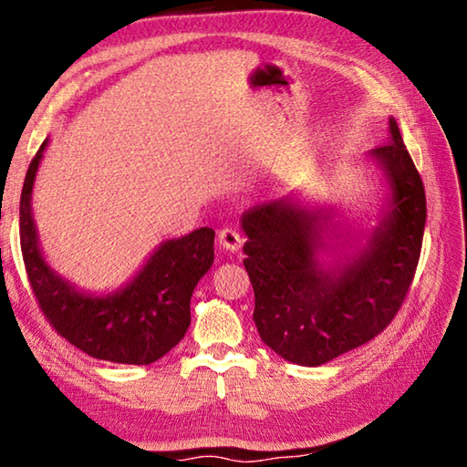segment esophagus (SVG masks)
<instances>
[{
  "label": "esophagus",
  "instance_id": "34e87169",
  "mask_svg": "<svg viewBox=\"0 0 467 467\" xmlns=\"http://www.w3.org/2000/svg\"><path fill=\"white\" fill-rule=\"evenodd\" d=\"M218 243L220 247L226 249V251H239L241 244H243V234L236 233L234 228H223V231L218 233Z\"/></svg>",
  "mask_w": 467,
  "mask_h": 467
}]
</instances>
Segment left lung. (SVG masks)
<instances>
[{
  "instance_id": "left-lung-1",
  "label": "left lung",
  "mask_w": 467,
  "mask_h": 467,
  "mask_svg": "<svg viewBox=\"0 0 467 467\" xmlns=\"http://www.w3.org/2000/svg\"><path fill=\"white\" fill-rule=\"evenodd\" d=\"M368 156L385 172L391 195L365 247L323 244L329 210H309L292 195L243 214V264L255 292L253 321L264 344L295 365H326L381 334L414 280L426 195L395 119L385 144ZM344 246L355 249L350 258ZM326 248L340 249L334 266L318 262L317 253Z\"/></svg>"
}]
</instances>
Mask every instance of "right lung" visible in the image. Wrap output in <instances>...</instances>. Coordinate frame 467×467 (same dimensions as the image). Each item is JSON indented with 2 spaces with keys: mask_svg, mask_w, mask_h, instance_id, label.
<instances>
[{
  "mask_svg": "<svg viewBox=\"0 0 467 467\" xmlns=\"http://www.w3.org/2000/svg\"><path fill=\"white\" fill-rule=\"evenodd\" d=\"M49 140L30 162L20 195V247L38 306L61 337L99 360L150 365L172 350L192 323L193 288L214 264V231L197 228L158 244L130 284L110 295L80 292L51 270L38 247L33 187Z\"/></svg>",
  "mask_w": 467,
  "mask_h": 467,
  "instance_id": "right-lung-1",
  "label": "right lung"
}]
</instances>
